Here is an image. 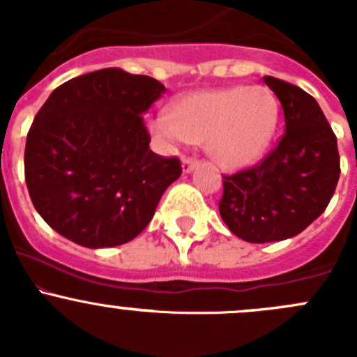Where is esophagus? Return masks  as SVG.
Masks as SVG:
<instances>
[{"label": "esophagus", "instance_id": "esophagus-1", "mask_svg": "<svg viewBox=\"0 0 357 357\" xmlns=\"http://www.w3.org/2000/svg\"><path fill=\"white\" fill-rule=\"evenodd\" d=\"M197 165H199V160H197V158H192V157L183 158V172H192Z\"/></svg>", "mask_w": 357, "mask_h": 357}]
</instances>
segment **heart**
Listing matches in <instances>:
<instances>
[{"instance_id":"obj_1","label":"heart","mask_w":357,"mask_h":357,"mask_svg":"<svg viewBox=\"0 0 357 357\" xmlns=\"http://www.w3.org/2000/svg\"><path fill=\"white\" fill-rule=\"evenodd\" d=\"M280 103L264 86H229L188 93L176 100L167 119L152 131L167 143L205 142L225 169H243L264 155L278 128Z\"/></svg>"}]
</instances>
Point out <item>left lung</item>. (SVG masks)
<instances>
[{
    "mask_svg": "<svg viewBox=\"0 0 357 357\" xmlns=\"http://www.w3.org/2000/svg\"><path fill=\"white\" fill-rule=\"evenodd\" d=\"M285 114V132L261 164L222 176L219 214L250 243L280 242L325 212L340 176L337 136L318 102L298 86L266 75Z\"/></svg>",
    "mask_w": 357,
    "mask_h": 357,
    "instance_id": "1",
    "label": "left lung"
}]
</instances>
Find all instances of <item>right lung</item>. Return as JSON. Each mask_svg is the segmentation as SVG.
<instances>
[{
    "label": "right lung",
    "instance_id": "obj_1",
    "mask_svg": "<svg viewBox=\"0 0 357 357\" xmlns=\"http://www.w3.org/2000/svg\"><path fill=\"white\" fill-rule=\"evenodd\" d=\"M164 84L122 68L63 82L27 132L25 183L36 211L62 236L88 248L131 242L181 176L178 157L150 150L143 114Z\"/></svg>",
    "mask_w": 357,
    "mask_h": 357
}]
</instances>
